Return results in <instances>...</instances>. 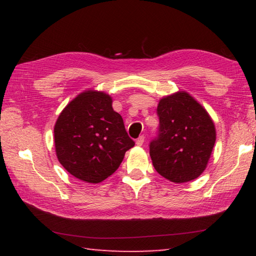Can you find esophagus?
Instances as JSON below:
<instances>
[{
    "instance_id": "esophagus-1",
    "label": "esophagus",
    "mask_w": 256,
    "mask_h": 256,
    "mask_svg": "<svg viewBox=\"0 0 256 256\" xmlns=\"http://www.w3.org/2000/svg\"><path fill=\"white\" fill-rule=\"evenodd\" d=\"M136 146H141L142 144H144V136H141L140 138H138L136 141Z\"/></svg>"
}]
</instances>
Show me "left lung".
<instances>
[{
  "label": "left lung",
  "instance_id": "left-lung-1",
  "mask_svg": "<svg viewBox=\"0 0 256 256\" xmlns=\"http://www.w3.org/2000/svg\"><path fill=\"white\" fill-rule=\"evenodd\" d=\"M159 136L150 144L158 174L172 183H186L206 170L216 142V126L206 110L186 92L159 100Z\"/></svg>",
  "mask_w": 256,
  "mask_h": 256
}]
</instances>
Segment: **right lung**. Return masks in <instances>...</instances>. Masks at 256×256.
<instances>
[{
	"label": "right lung",
	"instance_id": "right-lung-1",
	"mask_svg": "<svg viewBox=\"0 0 256 256\" xmlns=\"http://www.w3.org/2000/svg\"><path fill=\"white\" fill-rule=\"evenodd\" d=\"M110 94L84 90L64 107L54 126L55 152L60 164L76 178L100 183L123 162L134 141L123 118L112 110Z\"/></svg>",
	"mask_w": 256,
	"mask_h": 256
}]
</instances>
